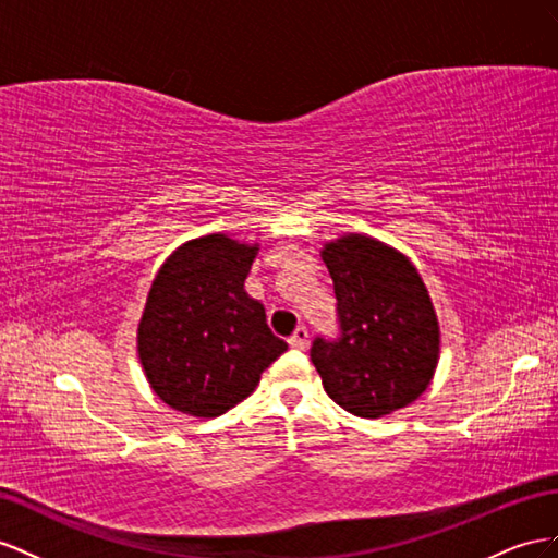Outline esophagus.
<instances>
[{
  "instance_id": "esophagus-1",
  "label": "esophagus",
  "mask_w": 558,
  "mask_h": 558,
  "mask_svg": "<svg viewBox=\"0 0 558 558\" xmlns=\"http://www.w3.org/2000/svg\"><path fill=\"white\" fill-rule=\"evenodd\" d=\"M288 341H290L292 349H299V351L306 349V344H308V330H306V327H296L294 335Z\"/></svg>"
}]
</instances>
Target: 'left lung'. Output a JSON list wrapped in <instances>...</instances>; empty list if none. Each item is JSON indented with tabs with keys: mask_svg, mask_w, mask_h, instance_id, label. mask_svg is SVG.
<instances>
[{
	"mask_svg": "<svg viewBox=\"0 0 558 558\" xmlns=\"http://www.w3.org/2000/svg\"><path fill=\"white\" fill-rule=\"evenodd\" d=\"M341 337L316 339L311 361L327 396L355 417L379 420L426 391L440 359V327L426 284L403 252L344 233L325 242Z\"/></svg>",
	"mask_w": 558,
	"mask_h": 558,
	"instance_id": "1",
	"label": "left lung"
}]
</instances>
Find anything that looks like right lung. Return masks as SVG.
Masks as SVG:
<instances>
[{"mask_svg": "<svg viewBox=\"0 0 558 558\" xmlns=\"http://www.w3.org/2000/svg\"><path fill=\"white\" fill-rule=\"evenodd\" d=\"M259 242L199 235L157 270L141 313L136 351L150 389L183 415L211 420L259 387L288 351L245 290Z\"/></svg>", "mask_w": 558, "mask_h": 558, "instance_id": "obj_1", "label": "right lung"}]
</instances>
